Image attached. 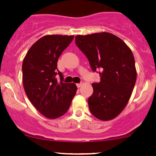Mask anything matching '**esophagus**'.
Here are the masks:
<instances>
[{"mask_svg": "<svg viewBox=\"0 0 156 156\" xmlns=\"http://www.w3.org/2000/svg\"><path fill=\"white\" fill-rule=\"evenodd\" d=\"M76 87H78V88H80V87H82V83H78V84H76Z\"/></svg>", "mask_w": 156, "mask_h": 156, "instance_id": "1", "label": "esophagus"}]
</instances>
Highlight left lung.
<instances>
[{"label":"left lung","mask_w":156,"mask_h":156,"mask_svg":"<svg viewBox=\"0 0 156 156\" xmlns=\"http://www.w3.org/2000/svg\"><path fill=\"white\" fill-rule=\"evenodd\" d=\"M75 43L101 77L92 84L89 110L100 120L114 119L126 106L136 84L133 53L122 40L108 33L76 35Z\"/></svg>","instance_id":"obj_1"}]
</instances>
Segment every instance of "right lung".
<instances>
[{
    "mask_svg": "<svg viewBox=\"0 0 156 156\" xmlns=\"http://www.w3.org/2000/svg\"><path fill=\"white\" fill-rule=\"evenodd\" d=\"M73 35H46L30 48L23 62V82L34 106L49 119H57L69 109L76 94L74 83H64L57 69L59 56L73 40ZM59 75L61 80H56Z\"/></svg>",
    "mask_w": 156,
    "mask_h": 156,
    "instance_id": "obj_1",
    "label": "right lung"
}]
</instances>
